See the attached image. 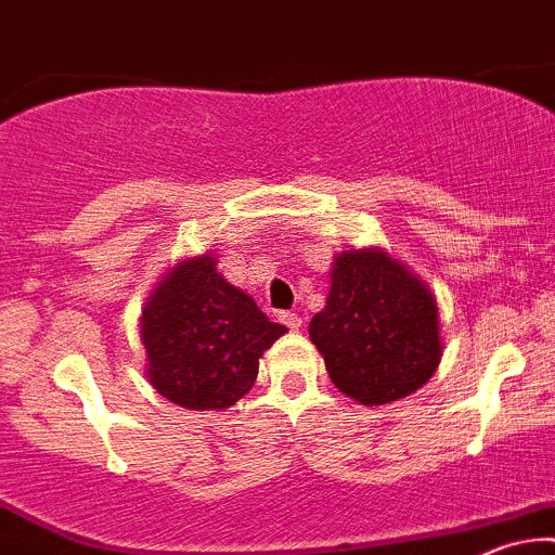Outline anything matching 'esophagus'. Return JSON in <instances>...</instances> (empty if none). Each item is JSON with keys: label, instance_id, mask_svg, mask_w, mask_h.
<instances>
[{"label": "esophagus", "instance_id": "esophagus-1", "mask_svg": "<svg viewBox=\"0 0 555 555\" xmlns=\"http://www.w3.org/2000/svg\"><path fill=\"white\" fill-rule=\"evenodd\" d=\"M279 318H282V322L289 330H299L301 327V318H299L297 312H282V314H279Z\"/></svg>", "mask_w": 555, "mask_h": 555}]
</instances>
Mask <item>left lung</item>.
I'll use <instances>...</instances> for the list:
<instances>
[{
    "label": "left lung",
    "instance_id": "8db88e82",
    "mask_svg": "<svg viewBox=\"0 0 555 555\" xmlns=\"http://www.w3.org/2000/svg\"><path fill=\"white\" fill-rule=\"evenodd\" d=\"M310 340L330 382L369 406L410 397L443 356L430 286L378 245L333 258L325 310L312 318Z\"/></svg>",
    "mask_w": 555,
    "mask_h": 555
}]
</instances>
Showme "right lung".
<instances>
[{
    "label": "right lung",
    "mask_w": 555,
    "mask_h": 555,
    "mask_svg": "<svg viewBox=\"0 0 555 555\" xmlns=\"http://www.w3.org/2000/svg\"><path fill=\"white\" fill-rule=\"evenodd\" d=\"M284 333L207 250L171 266L143 305L145 378L168 402L222 412L248 395L263 350Z\"/></svg>",
    "instance_id": "add662e5"
}]
</instances>
